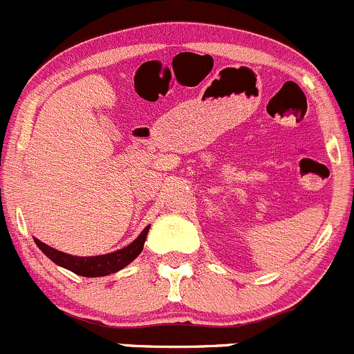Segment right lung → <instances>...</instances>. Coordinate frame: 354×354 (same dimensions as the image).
I'll use <instances>...</instances> for the list:
<instances>
[{"label": "right lung", "instance_id": "add662e5", "mask_svg": "<svg viewBox=\"0 0 354 354\" xmlns=\"http://www.w3.org/2000/svg\"><path fill=\"white\" fill-rule=\"evenodd\" d=\"M148 230L149 225L142 230L141 236L134 243L125 246L124 250H118L115 253L101 254V257H72V254L62 253V251L55 250V248L48 246V244L41 243L37 239L36 244L51 261H55L59 267L66 268V270L73 272V274L82 275V277H103V275H110L122 270V268L127 267L132 260H136L139 257V253L145 248Z\"/></svg>", "mask_w": 354, "mask_h": 354}]
</instances>
